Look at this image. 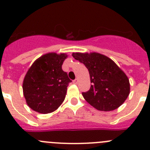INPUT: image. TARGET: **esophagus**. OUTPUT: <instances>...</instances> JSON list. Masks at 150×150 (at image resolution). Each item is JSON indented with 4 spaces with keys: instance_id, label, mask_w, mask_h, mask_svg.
Wrapping results in <instances>:
<instances>
[{
    "instance_id": "obj_1",
    "label": "esophagus",
    "mask_w": 150,
    "mask_h": 150,
    "mask_svg": "<svg viewBox=\"0 0 150 150\" xmlns=\"http://www.w3.org/2000/svg\"><path fill=\"white\" fill-rule=\"evenodd\" d=\"M78 82H79V79H75V80L73 81V83H75V84H78Z\"/></svg>"
}]
</instances>
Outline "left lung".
<instances>
[{"mask_svg":"<svg viewBox=\"0 0 150 150\" xmlns=\"http://www.w3.org/2000/svg\"><path fill=\"white\" fill-rule=\"evenodd\" d=\"M72 57L88 69L91 86L82 93L85 100L100 111L122 106L130 93L129 79L110 58L99 53H73Z\"/></svg>","mask_w":150,"mask_h":150,"instance_id":"8db88e82","label":"left lung"}]
</instances>
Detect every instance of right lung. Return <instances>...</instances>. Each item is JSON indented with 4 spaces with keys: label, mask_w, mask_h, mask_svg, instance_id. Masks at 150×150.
I'll return each mask as SVG.
<instances>
[{
    "label": "right lung",
    "mask_w": 150,
    "mask_h": 150,
    "mask_svg": "<svg viewBox=\"0 0 150 150\" xmlns=\"http://www.w3.org/2000/svg\"><path fill=\"white\" fill-rule=\"evenodd\" d=\"M66 53H48L38 58L28 69L23 83L26 103L34 111L47 114L57 110L64 101L71 81L62 65Z\"/></svg>",
    "instance_id": "1"
}]
</instances>
